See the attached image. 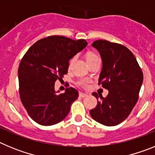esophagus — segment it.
<instances>
[{
    "label": "esophagus",
    "mask_w": 155,
    "mask_h": 155,
    "mask_svg": "<svg viewBox=\"0 0 155 155\" xmlns=\"http://www.w3.org/2000/svg\"><path fill=\"white\" fill-rule=\"evenodd\" d=\"M87 94H84V93H82V92H80L79 93V96L81 97V98H84V97L87 96Z\"/></svg>",
    "instance_id": "esophagus-1"
}]
</instances>
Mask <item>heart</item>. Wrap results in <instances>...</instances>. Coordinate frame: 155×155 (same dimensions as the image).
Masks as SVG:
<instances>
[{"label":"heart","instance_id":"1","mask_svg":"<svg viewBox=\"0 0 155 155\" xmlns=\"http://www.w3.org/2000/svg\"><path fill=\"white\" fill-rule=\"evenodd\" d=\"M98 56L94 54V53H88L86 57V60H87V62H89V61H93L94 59L98 58ZM79 85L83 86V87H86L87 85V81L86 80H81L78 82Z\"/></svg>","mask_w":155,"mask_h":155}]
</instances>
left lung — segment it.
Segmentation results:
<instances>
[{
  "mask_svg": "<svg viewBox=\"0 0 155 155\" xmlns=\"http://www.w3.org/2000/svg\"><path fill=\"white\" fill-rule=\"evenodd\" d=\"M91 46L98 50L102 61L98 83L109 94L103 98L93 93L98 103L90 115L105 126L118 125L128 117L137 102L143 73L137 59L126 46L102 39L94 41Z\"/></svg>",
  "mask_w": 155,
  "mask_h": 155,
  "instance_id": "8db88e82",
  "label": "left lung"
}]
</instances>
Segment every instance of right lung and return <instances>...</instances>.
Wrapping results in <instances>:
<instances>
[{
	"label": "right lung",
	"mask_w": 155,
	"mask_h": 155,
	"mask_svg": "<svg viewBox=\"0 0 155 155\" xmlns=\"http://www.w3.org/2000/svg\"><path fill=\"white\" fill-rule=\"evenodd\" d=\"M87 45L84 39L48 36L34 43L21 59L18 71L20 98L37 124L54 125L68 115L78 91L68 87L58 94L55 81L68 73L70 60Z\"/></svg>",
	"instance_id": "right-lung-1"
}]
</instances>
